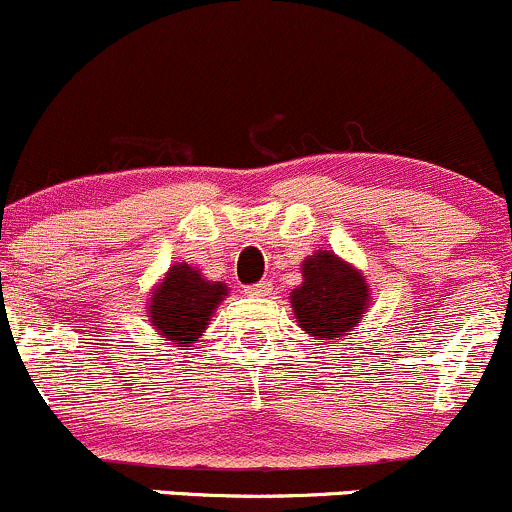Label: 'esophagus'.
Returning <instances> with one entry per match:
<instances>
[{
    "label": "esophagus",
    "instance_id": "esophagus-1",
    "mask_svg": "<svg viewBox=\"0 0 512 512\" xmlns=\"http://www.w3.org/2000/svg\"><path fill=\"white\" fill-rule=\"evenodd\" d=\"M273 293V283L271 280H261V283L251 285V288H246V295H251V298H268V295Z\"/></svg>",
    "mask_w": 512,
    "mask_h": 512
}]
</instances>
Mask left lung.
<instances>
[{
	"mask_svg": "<svg viewBox=\"0 0 512 512\" xmlns=\"http://www.w3.org/2000/svg\"><path fill=\"white\" fill-rule=\"evenodd\" d=\"M366 278L334 251H315L302 261V283L290 293L295 320L315 339H334L359 327L366 315Z\"/></svg>",
	"mask_w": 512,
	"mask_h": 512,
	"instance_id": "1",
	"label": "left lung"
}]
</instances>
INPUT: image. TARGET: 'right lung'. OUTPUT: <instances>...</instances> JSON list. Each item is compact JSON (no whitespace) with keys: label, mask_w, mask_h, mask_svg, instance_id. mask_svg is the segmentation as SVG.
I'll return each instance as SVG.
<instances>
[{"label":"right lung","mask_w":512,"mask_h":512,"mask_svg":"<svg viewBox=\"0 0 512 512\" xmlns=\"http://www.w3.org/2000/svg\"><path fill=\"white\" fill-rule=\"evenodd\" d=\"M224 295V283L207 280L190 263H175L148 298V322L166 342L190 346L202 337Z\"/></svg>","instance_id":"add662e5"}]
</instances>
